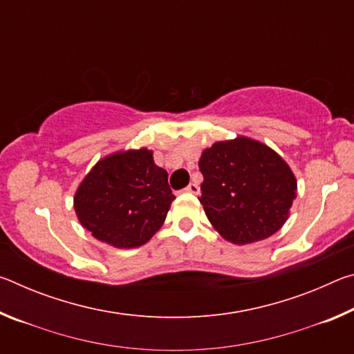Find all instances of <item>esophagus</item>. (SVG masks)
<instances>
[{"label":"esophagus","instance_id":"1","mask_svg":"<svg viewBox=\"0 0 354 354\" xmlns=\"http://www.w3.org/2000/svg\"><path fill=\"white\" fill-rule=\"evenodd\" d=\"M184 190L189 192V194H200V185L195 184V183H190Z\"/></svg>","mask_w":354,"mask_h":354}]
</instances>
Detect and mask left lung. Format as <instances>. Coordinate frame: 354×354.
Listing matches in <instances>:
<instances>
[{
	"instance_id": "1",
	"label": "left lung",
	"mask_w": 354,
	"mask_h": 354,
	"mask_svg": "<svg viewBox=\"0 0 354 354\" xmlns=\"http://www.w3.org/2000/svg\"><path fill=\"white\" fill-rule=\"evenodd\" d=\"M200 203L221 237L245 245L274 234L289 217L297 179L261 142L237 137L203 151Z\"/></svg>"
}]
</instances>
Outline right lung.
Returning <instances> with one entry per match:
<instances>
[{"instance_id": "add662e5", "label": "right lung", "mask_w": 354, "mask_h": 354, "mask_svg": "<svg viewBox=\"0 0 354 354\" xmlns=\"http://www.w3.org/2000/svg\"><path fill=\"white\" fill-rule=\"evenodd\" d=\"M175 195L147 148L101 159L81 183L75 211L95 239L115 248L147 243L162 226Z\"/></svg>"}]
</instances>
